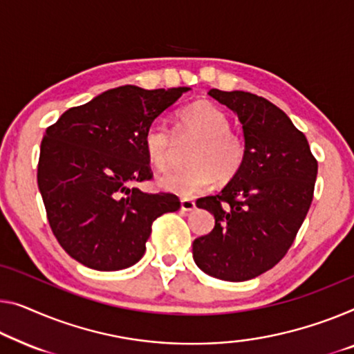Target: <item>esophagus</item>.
Masks as SVG:
<instances>
[{
  "mask_svg": "<svg viewBox=\"0 0 354 354\" xmlns=\"http://www.w3.org/2000/svg\"><path fill=\"white\" fill-rule=\"evenodd\" d=\"M181 209L183 211H192L195 209V202L192 198H181Z\"/></svg>",
  "mask_w": 354,
  "mask_h": 354,
  "instance_id": "obj_1",
  "label": "esophagus"
}]
</instances>
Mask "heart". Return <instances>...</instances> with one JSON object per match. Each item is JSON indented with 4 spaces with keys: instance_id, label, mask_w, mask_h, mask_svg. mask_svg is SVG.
<instances>
[{
    "instance_id": "b5f03b06",
    "label": "heart",
    "mask_w": 354,
    "mask_h": 354,
    "mask_svg": "<svg viewBox=\"0 0 354 354\" xmlns=\"http://www.w3.org/2000/svg\"><path fill=\"white\" fill-rule=\"evenodd\" d=\"M179 138H197L189 151L191 165L168 171L157 179L163 191L192 197L208 189L214 179L227 183L239 175L246 160V141L230 129L223 109L209 102H195L181 108L175 118ZM145 151L157 170H168L175 162L176 138L162 124H152L145 131Z\"/></svg>"
}]
</instances>
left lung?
<instances>
[{
    "label": "left lung",
    "mask_w": 354,
    "mask_h": 354,
    "mask_svg": "<svg viewBox=\"0 0 354 354\" xmlns=\"http://www.w3.org/2000/svg\"><path fill=\"white\" fill-rule=\"evenodd\" d=\"M239 115L246 160L223 191L197 200L214 216V229L192 243L194 261L208 275L246 281L286 256L313 200L318 162L291 119L250 92L211 88Z\"/></svg>",
    "instance_id": "left-lung-1"
}]
</instances>
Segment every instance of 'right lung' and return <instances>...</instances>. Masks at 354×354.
<instances>
[{"mask_svg":"<svg viewBox=\"0 0 354 354\" xmlns=\"http://www.w3.org/2000/svg\"><path fill=\"white\" fill-rule=\"evenodd\" d=\"M189 87L122 86L65 111L41 141L38 187L57 241L93 270L143 257L152 223L181 207L175 194L135 186L152 178L145 131Z\"/></svg>","mask_w":354,"mask_h":354,"instance_id":"right-lung-1","label":"right lung"}]
</instances>
